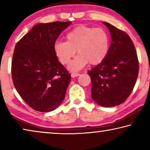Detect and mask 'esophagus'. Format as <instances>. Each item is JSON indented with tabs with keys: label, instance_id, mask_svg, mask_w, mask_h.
I'll use <instances>...</instances> for the list:
<instances>
[{
	"label": "esophagus",
	"instance_id": "esophagus-1",
	"mask_svg": "<svg viewBox=\"0 0 150 150\" xmlns=\"http://www.w3.org/2000/svg\"><path fill=\"white\" fill-rule=\"evenodd\" d=\"M79 75H80L79 73H72L71 75L72 77L74 78V77H78V76Z\"/></svg>",
	"mask_w": 150,
	"mask_h": 150
}]
</instances>
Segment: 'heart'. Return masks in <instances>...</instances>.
<instances>
[{
  "instance_id": "heart-1",
  "label": "heart",
  "mask_w": 150,
  "mask_h": 150,
  "mask_svg": "<svg viewBox=\"0 0 150 150\" xmlns=\"http://www.w3.org/2000/svg\"><path fill=\"white\" fill-rule=\"evenodd\" d=\"M67 42L57 41L54 50L63 64L69 63L76 50L79 54L69 65L71 71H77L88 63L95 65L102 63L107 56L110 48V38L102 28L87 26L75 27L66 35Z\"/></svg>"
}]
</instances>
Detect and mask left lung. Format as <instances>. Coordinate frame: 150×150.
Listing matches in <instances>:
<instances>
[{
    "mask_svg": "<svg viewBox=\"0 0 150 150\" xmlns=\"http://www.w3.org/2000/svg\"><path fill=\"white\" fill-rule=\"evenodd\" d=\"M103 24L110 33L108 54L88 74L93 100L104 107H112L120 105L130 96L138 75L139 63L130 36L108 22Z\"/></svg>",
    "mask_w": 150,
    "mask_h": 150,
    "instance_id": "8db88e82",
    "label": "left lung"
}]
</instances>
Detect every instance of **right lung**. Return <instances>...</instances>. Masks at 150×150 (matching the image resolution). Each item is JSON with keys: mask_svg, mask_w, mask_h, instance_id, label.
<instances>
[{"mask_svg": "<svg viewBox=\"0 0 150 150\" xmlns=\"http://www.w3.org/2000/svg\"><path fill=\"white\" fill-rule=\"evenodd\" d=\"M71 22L40 23L17 43L12 77L20 96L39 112L54 110L64 100L71 75L58 61L54 44Z\"/></svg>", "mask_w": 150, "mask_h": 150, "instance_id": "1", "label": "right lung"}]
</instances>
